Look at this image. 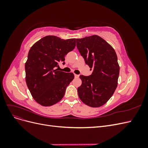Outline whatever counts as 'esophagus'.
Segmentation results:
<instances>
[{"label": "esophagus", "mask_w": 148, "mask_h": 148, "mask_svg": "<svg viewBox=\"0 0 148 148\" xmlns=\"http://www.w3.org/2000/svg\"><path fill=\"white\" fill-rule=\"evenodd\" d=\"M74 75H75V78H78V77H79V75H78L74 74Z\"/></svg>", "instance_id": "1"}]
</instances>
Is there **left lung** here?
<instances>
[{
	"instance_id": "8db88e82",
	"label": "left lung",
	"mask_w": 148,
	"mask_h": 148,
	"mask_svg": "<svg viewBox=\"0 0 148 148\" xmlns=\"http://www.w3.org/2000/svg\"><path fill=\"white\" fill-rule=\"evenodd\" d=\"M77 47L85 63L92 69L89 76L80 75L79 99L85 104L99 107L109 100L117 86L120 67L113 47L99 36L77 39Z\"/></svg>"
}]
</instances>
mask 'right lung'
Listing matches in <instances>:
<instances>
[{"mask_svg":"<svg viewBox=\"0 0 148 148\" xmlns=\"http://www.w3.org/2000/svg\"><path fill=\"white\" fill-rule=\"evenodd\" d=\"M76 39L55 36L41 38L31 47L25 63L26 82L34 99L42 106H51L63 98L73 73L58 71L56 67L74 49Z\"/></svg>","mask_w":148,"mask_h":148,"instance_id":"1","label":"right lung"}]
</instances>
